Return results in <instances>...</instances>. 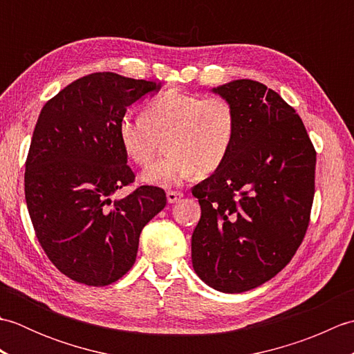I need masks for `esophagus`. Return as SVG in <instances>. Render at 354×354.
<instances>
[{
  "label": "esophagus",
  "mask_w": 354,
  "mask_h": 354,
  "mask_svg": "<svg viewBox=\"0 0 354 354\" xmlns=\"http://www.w3.org/2000/svg\"><path fill=\"white\" fill-rule=\"evenodd\" d=\"M183 196H184L183 192H173V190L167 192V201H169V204H175V202H178Z\"/></svg>",
  "instance_id": "1"
}]
</instances>
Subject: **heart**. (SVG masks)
<instances>
[{"mask_svg":"<svg viewBox=\"0 0 354 354\" xmlns=\"http://www.w3.org/2000/svg\"><path fill=\"white\" fill-rule=\"evenodd\" d=\"M237 115L230 100L167 89L142 106V115L126 114L118 122V138L126 155L146 165L164 138L161 160L141 173L149 185H176L198 175H209L227 160L236 138Z\"/></svg>","mask_w":354,"mask_h":354,"instance_id":"obj_1","label":"heart"}]
</instances>
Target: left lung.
<instances>
[{
	"label": "left lung",
	"instance_id": "1",
	"mask_svg": "<svg viewBox=\"0 0 354 354\" xmlns=\"http://www.w3.org/2000/svg\"><path fill=\"white\" fill-rule=\"evenodd\" d=\"M213 91L232 103L237 129L227 160L192 190L202 209L192 261L213 289L240 293L275 277L301 245L317 152L303 120L274 89L240 79Z\"/></svg>",
	"mask_w": 354,
	"mask_h": 354
}]
</instances>
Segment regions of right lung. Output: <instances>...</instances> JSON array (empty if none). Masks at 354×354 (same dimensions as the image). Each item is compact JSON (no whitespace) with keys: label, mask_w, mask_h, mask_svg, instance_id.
I'll return each instance as SVG.
<instances>
[{"label":"right lung","mask_w":354,"mask_h":354,"mask_svg":"<svg viewBox=\"0 0 354 354\" xmlns=\"http://www.w3.org/2000/svg\"><path fill=\"white\" fill-rule=\"evenodd\" d=\"M160 86L93 73L50 99L37 118L24 175L28 214L44 252L74 281L102 288L122 278L137 259L141 230L165 207L153 185L112 199L135 181L120 118Z\"/></svg>","instance_id":"right-lung-1"}]
</instances>
